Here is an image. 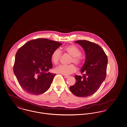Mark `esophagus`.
<instances>
[{
  "label": "esophagus",
  "mask_w": 127,
  "mask_h": 127,
  "mask_svg": "<svg viewBox=\"0 0 127 127\" xmlns=\"http://www.w3.org/2000/svg\"><path fill=\"white\" fill-rule=\"evenodd\" d=\"M64 78H68V77H69V75H67L64 74Z\"/></svg>",
  "instance_id": "esophagus-1"
}]
</instances>
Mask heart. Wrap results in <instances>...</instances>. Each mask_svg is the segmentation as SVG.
Here are the masks:
<instances>
[{
  "instance_id": "b5f03b06",
  "label": "heart",
  "mask_w": 127,
  "mask_h": 127,
  "mask_svg": "<svg viewBox=\"0 0 127 127\" xmlns=\"http://www.w3.org/2000/svg\"><path fill=\"white\" fill-rule=\"evenodd\" d=\"M64 51L72 56L71 62H73L76 65H79L82 63V58L81 57V51L80 49L75 45H71L64 48ZM61 57V52L59 49H55L51 54V60L54 64L58 63ZM54 71L58 73H62L64 74H69L73 73L76 71L75 66L71 64L67 65H60L56 67Z\"/></svg>"
}]
</instances>
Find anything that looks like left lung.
Here are the masks:
<instances>
[{"mask_svg": "<svg viewBox=\"0 0 127 127\" xmlns=\"http://www.w3.org/2000/svg\"><path fill=\"white\" fill-rule=\"evenodd\" d=\"M83 48L86 60L80 70L83 75L75 76L76 82L70 87L71 92L79 97L93 95L99 88L106 77L107 58L98 44L86 40L75 42Z\"/></svg>", "mask_w": 127, "mask_h": 127, "instance_id": "8db88e82", "label": "left lung"}]
</instances>
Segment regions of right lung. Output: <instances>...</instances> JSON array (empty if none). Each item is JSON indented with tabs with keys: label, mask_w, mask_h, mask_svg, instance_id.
Here are the masks:
<instances>
[{
	"label": "right lung",
	"mask_w": 127,
	"mask_h": 127,
	"mask_svg": "<svg viewBox=\"0 0 127 127\" xmlns=\"http://www.w3.org/2000/svg\"><path fill=\"white\" fill-rule=\"evenodd\" d=\"M62 45L60 42L40 38L28 41L16 54L13 71L21 88L27 93L39 95L49 88L55 74L51 54Z\"/></svg>",
	"instance_id": "obj_1"
}]
</instances>
